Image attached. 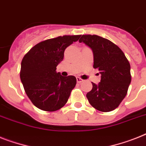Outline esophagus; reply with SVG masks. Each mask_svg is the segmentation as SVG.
<instances>
[{
	"label": "esophagus",
	"instance_id": "esophagus-1",
	"mask_svg": "<svg viewBox=\"0 0 146 146\" xmlns=\"http://www.w3.org/2000/svg\"><path fill=\"white\" fill-rule=\"evenodd\" d=\"M76 81L78 83H82L84 80L81 79V78H79V77H76Z\"/></svg>",
	"mask_w": 146,
	"mask_h": 146
}]
</instances>
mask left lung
Returning <instances> with one entry per match:
<instances>
[{"label": "left lung", "instance_id": "8db88e82", "mask_svg": "<svg viewBox=\"0 0 146 146\" xmlns=\"http://www.w3.org/2000/svg\"><path fill=\"white\" fill-rule=\"evenodd\" d=\"M79 42L90 47L94 53V68H98L101 81L92 82L86 96L98 111L109 112L118 107L125 97L131 81L129 62L118 46L96 35H82Z\"/></svg>", "mask_w": 146, "mask_h": 146}]
</instances>
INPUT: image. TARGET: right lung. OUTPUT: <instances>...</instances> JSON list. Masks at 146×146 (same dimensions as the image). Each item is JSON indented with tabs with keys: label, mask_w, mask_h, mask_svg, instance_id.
<instances>
[{
	"label": "right lung",
	"mask_w": 146,
	"mask_h": 146,
	"mask_svg": "<svg viewBox=\"0 0 146 146\" xmlns=\"http://www.w3.org/2000/svg\"><path fill=\"white\" fill-rule=\"evenodd\" d=\"M80 35H63L41 41L22 59L20 77L26 94L35 107L56 111L67 103L76 84L73 76H62L56 67L64 58L67 46Z\"/></svg>",
	"instance_id": "right-lung-1"
}]
</instances>
